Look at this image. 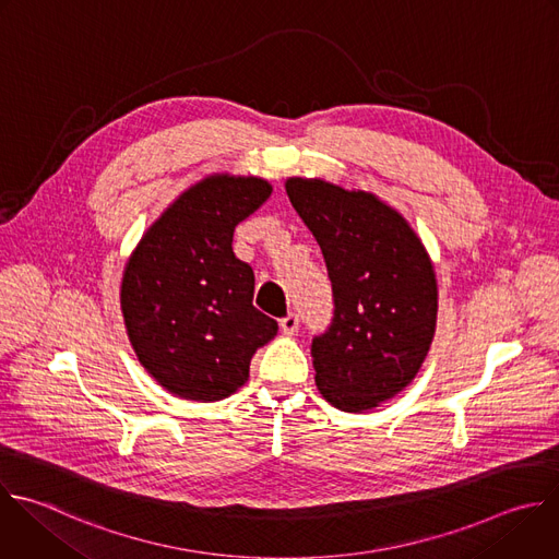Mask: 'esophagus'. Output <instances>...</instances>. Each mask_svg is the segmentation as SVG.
Returning <instances> with one entry per match:
<instances>
[{
	"label": "esophagus",
	"instance_id": "obj_1",
	"mask_svg": "<svg viewBox=\"0 0 559 559\" xmlns=\"http://www.w3.org/2000/svg\"><path fill=\"white\" fill-rule=\"evenodd\" d=\"M298 324H300V318L298 313H287L285 318H281V329L285 335H294L298 333Z\"/></svg>",
	"mask_w": 559,
	"mask_h": 559
}]
</instances>
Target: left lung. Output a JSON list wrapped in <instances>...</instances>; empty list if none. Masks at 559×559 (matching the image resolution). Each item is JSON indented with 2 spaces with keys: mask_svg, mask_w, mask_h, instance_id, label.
<instances>
[{
  "mask_svg": "<svg viewBox=\"0 0 559 559\" xmlns=\"http://www.w3.org/2000/svg\"><path fill=\"white\" fill-rule=\"evenodd\" d=\"M292 206L316 237L333 289V320L311 340L316 386L344 413L402 393L437 329L432 261L411 224L373 193L289 177Z\"/></svg>",
  "mask_w": 559,
  "mask_h": 559,
  "instance_id": "obj_1",
  "label": "left lung"
}]
</instances>
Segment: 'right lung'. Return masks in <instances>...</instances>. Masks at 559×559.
Returning a JSON list of instances; mask_svg holds the SVG:
<instances>
[{
	"label": "right lung",
	"instance_id": "right-lung-1",
	"mask_svg": "<svg viewBox=\"0 0 559 559\" xmlns=\"http://www.w3.org/2000/svg\"><path fill=\"white\" fill-rule=\"evenodd\" d=\"M261 177L211 175L183 191L127 261L120 307L140 364L168 393L219 402L278 324L252 305L254 272L233 252L235 228L261 209Z\"/></svg>",
	"mask_w": 559,
	"mask_h": 559
}]
</instances>
